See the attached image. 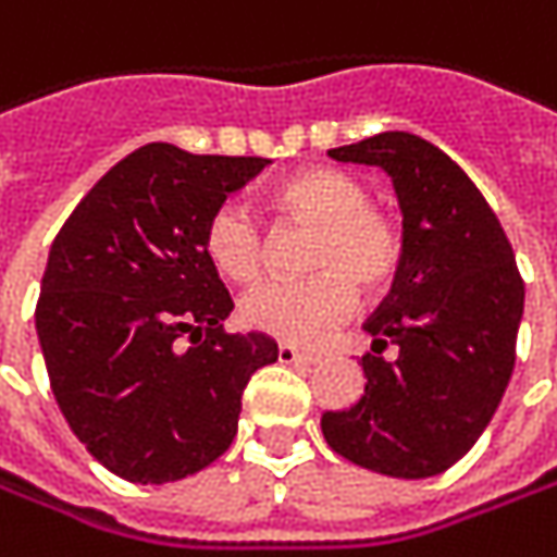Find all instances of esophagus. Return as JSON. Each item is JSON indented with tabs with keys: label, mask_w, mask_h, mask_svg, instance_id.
<instances>
[{
	"label": "esophagus",
	"mask_w": 557,
	"mask_h": 557,
	"mask_svg": "<svg viewBox=\"0 0 557 557\" xmlns=\"http://www.w3.org/2000/svg\"><path fill=\"white\" fill-rule=\"evenodd\" d=\"M278 360L282 363H317L320 360V354H310V350H300L288 345V342H282L278 345Z\"/></svg>",
	"instance_id": "obj_1"
}]
</instances>
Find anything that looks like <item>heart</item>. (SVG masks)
Listing matches in <instances>:
<instances>
[{"label":"heart","mask_w":557,"mask_h":557,"mask_svg":"<svg viewBox=\"0 0 557 557\" xmlns=\"http://www.w3.org/2000/svg\"><path fill=\"white\" fill-rule=\"evenodd\" d=\"M275 207L288 219L317 225L310 247L313 275L304 282L269 278L240 297V317L285 342L310 345L354 310V288L379 294L404 260L398 222L370 207V190L342 169H304L278 184ZM209 263L232 282H250L263 269L265 240L253 212L225 200L203 228Z\"/></svg>","instance_id":"1"}]
</instances>
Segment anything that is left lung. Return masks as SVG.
Masks as SVG:
<instances>
[{"mask_svg": "<svg viewBox=\"0 0 557 557\" xmlns=\"http://www.w3.org/2000/svg\"><path fill=\"white\" fill-rule=\"evenodd\" d=\"M379 165L404 212V260L363 329V398L325 410L329 448L398 480L445 473L488 426L515 370L523 278L495 212L451 156L385 131L329 150ZM392 344L396 360L381 350Z\"/></svg>", "mask_w": 557, "mask_h": 557, "instance_id": "obj_1", "label": "left lung"}]
</instances>
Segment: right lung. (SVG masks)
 <instances>
[{
	"label": "right lung",
	"instance_id": "right-lung-1",
	"mask_svg": "<svg viewBox=\"0 0 557 557\" xmlns=\"http://www.w3.org/2000/svg\"><path fill=\"white\" fill-rule=\"evenodd\" d=\"M265 165L147 144L52 240L37 300L49 385L71 432L127 483H175L225 455L250 375L278 360L263 332L222 329L235 304L203 247L212 209Z\"/></svg>",
	"mask_w": 557,
	"mask_h": 557
}]
</instances>
